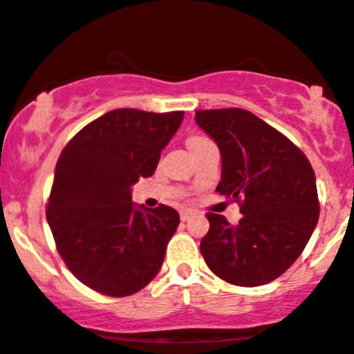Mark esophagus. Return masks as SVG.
Masks as SVG:
<instances>
[{"label": "esophagus", "instance_id": "esophagus-1", "mask_svg": "<svg viewBox=\"0 0 354 354\" xmlns=\"http://www.w3.org/2000/svg\"><path fill=\"white\" fill-rule=\"evenodd\" d=\"M194 211L193 209H183L181 213H180V218H181V221H188V219L191 218V216H194Z\"/></svg>", "mask_w": 354, "mask_h": 354}]
</instances>
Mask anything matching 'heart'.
<instances>
[{"instance_id": "heart-1", "label": "heart", "mask_w": 354, "mask_h": 354, "mask_svg": "<svg viewBox=\"0 0 354 354\" xmlns=\"http://www.w3.org/2000/svg\"><path fill=\"white\" fill-rule=\"evenodd\" d=\"M205 140V136H200V135H194V136H189L188 138V148L191 145H194V143H200V141H203Z\"/></svg>"}]
</instances>
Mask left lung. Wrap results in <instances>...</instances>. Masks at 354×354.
Instances as JSON below:
<instances>
[{
	"mask_svg": "<svg viewBox=\"0 0 354 354\" xmlns=\"http://www.w3.org/2000/svg\"><path fill=\"white\" fill-rule=\"evenodd\" d=\"M196 123L216 141V191L239 205L236 226L208 213L201 254L214 274L236 286L279 278L303 253L319 216L310 161L283 133L241 108L200 109Z\"/></svg>",
	"mask_w": 354,
	"mask_h": 354,
	"instance_id": "left-lung-1",
	"label": "left lung"
}]
</instances>
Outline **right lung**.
Segmentation results:
<instances>
[{"instance_id":"add662e5","label":"right lung","mask_w":354,"mask_h":354,"mask_svg":"<svg viewBox=\"0 0 354 354\" xmlns=\"http://www.w3.org/2000/svg\"><path fill=\"white\" fill-rule=\"evenodd\" d=\"M185 111L113 109L61 151L46 219L56 250L81 283L106 296L143 290L180 225L171 206L136 208L131 186L151 176Z\"/></svg>"}]
</instances>
